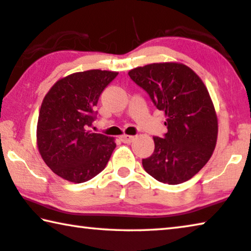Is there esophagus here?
Masks as SVG:
<instances>
[{
    "label": "esophagus",
    "instance_id": "34e87169",
    "mask_svg": "<svg viewBox=\"0 0 251 251\" xmlns=\"http://www.w3.org/2000/svg\"><path fill=\"white\" fill-rule=\"evenodd\" d=\"M120 139H121L122 142H125V144H131V142L134 140V137L129 136V134H122Z\"/></svg>",
    "mask_w": 251,
    "mask_h": 251
}]
</instances>
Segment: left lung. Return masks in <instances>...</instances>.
<instances>
[{"label": "left lung", "mask_w": 251, "mask_h": 251, "mask_svg": "<svg viewBox=\"0 0 251 251\" xmlns=\"http://www.w3.org/2000/svg\"><path fill=\"white\" fill-rule=\"evenodd\" d=\"M130 78L164 111L167 133L153 137L152 155L142 166L158 182L176 185L198 174L209 161L218 139V117L206 86L180 63H155L129 72Z\"/></svg>", "instance_id": "left-lung-1"}]
</instances>
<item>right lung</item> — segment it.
<instances>
[{"instance_id":"1","label":"right lung","mask_w":251,"mask_h":251,"mask_svg":"<svg viewBox=\"0 0 251 251\" xmlns=\"http://www.w3.org/2000/svg\"><path fill=\"white\" fill-rule=\"evenodd\" d=\"M117 72L91 69L63 77L41 103L37 146L46 165L61 178L84 183L101 173L114 148V138L91 132L99 98Z\"/></svg>"}]
</instances>
